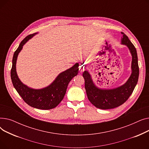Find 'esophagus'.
Returning a JSON list of instances; mask_svg holds the SVG:
<instances>
[{"label":"esophagus","instance_id":"1","mask_svg":"<svg viewBox=\"0 0 149 149\" xmlns=\"http://www.w3.org/2000/svg\"><path fill=\"white\" fill-rule=\"evenodd\" d=\"M83 69H84V68H83Z\"/></svg>","mask_w":149,"mask_h":149}]
</instances>
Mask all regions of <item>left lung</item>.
Wrapping results in <instances>:
<instances>
[{
    "instance_id": "left-lung-1",
    "label": "left lung",
    "mask_w": 149,
    "mask_h": 149,
    "mask_svg": "<svg viewBox=\"0 0 149 149\" xmlns=\"http://www.w3.org/2000/svg\"><path fill=\"white\" fill-rule=\"evenodd\" d=\"M121 34V44L127 46L132 57V74L127 81L116 88L103 89L98 88L93 83L88 70H85L83 74L85 81L84 87L89 100L93 105L101 109H113L126 102L134 91L138 80L139 66L136 48L128 37L122 32Z\"/></svg>"
}]
</instances>
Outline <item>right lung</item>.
Wrapping results in <instances>:
<instances>
[{
    "mask_svg": "<svg viewBox=\"0 0 149 149\" xmlns=\"http://www.w3.org/2000/svg\"><path fill=\"white\" fill-rule=\"evenodd\" d=\"M37 33L30 34L20 42L14 52L11 70V78L14 88L29 106L42 110H49L57 106L63 99L70 81L79 72V64L77 63L72 67L60 73L48 86L40 89L28 87L19 79L16 72L17 56L24 45Z\"/></svg>",
    "mask_w": 149,
    "mask_h": 149,
    "instance_id": "1",
    "label": "right lung"
}]
</instances>
